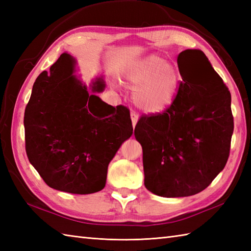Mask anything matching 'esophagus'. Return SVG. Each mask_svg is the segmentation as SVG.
I'll list each match as a JSON object with an SVG mask.
<instances>
[{
    "label": "esophagus",
    "mask_w": 251,
    "mask_h": 251,
    "mask_svg": "<svg viewBox=\"0 0 251 251\" xmlns=\"http://www.w3.org/2000/svg\"><path fill=\"white\" fill-rule=\"evenodd\" d=\"M130 117H131L132 127H134V128H135V126H136L137 122H138V119H139V117H138V114L136 113V112H130Z\"/></svg>",
    "instance_id": "34e87169"
}]
</instances>
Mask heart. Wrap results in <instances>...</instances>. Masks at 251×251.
Instances as JSON below:
<instances>
[{
	"mask_svg": "<svg viewBox=\"0 0 251 251\" xmlns=\"http://www.w3.org/2000/svg\"><path fill=\"white\" fill-rule=\"evenodd\" d=\"M123 81L129 89L135 90L136 104L150 113L169 108L179 88L178 72L158 56L132 63L123 73Z\"/></svg>",
	"mask_w": 251,
	"mask_h": 251,
	"instance_id": "b5f03b06",
	"label": "heart"
}]
</instances>
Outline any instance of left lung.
Here are the masks:
<instances>
[{
	"instance_id": "1",
	"label": "left lung",
	"mask_w": 251,
	"mask_h": 251,
	"mask_svg": "<svg viewBox=\"0 0 251 251\" xmlns=\"http://www.w3.org/2000/svg\"><path fill=\"white\" fill-rule=\"evenodd\" d=\"M177 61L182 82L174 102L135 127L145 185L163 197L205 190L226 166L234 129L230 90L204 52L186 50Z\"/></svg>"
}]
</instances>
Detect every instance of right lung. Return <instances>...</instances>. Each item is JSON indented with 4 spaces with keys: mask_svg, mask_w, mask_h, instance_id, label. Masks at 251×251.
<instances>
[{
    "mask_svg": "<svg viewBox=\"0 0 251 251\" xmlns=\"http://www.w3.org/2000/svg\"><path fill=\"white\" fill-rule=\"evenodd\" d=\"M104 88L102 75L83 83L68 52L36 77L25 110V152L50 188L90 194L105 186L109 164L132 124L128 109L98 97Z\"/></svg>",
    "mask_w": 251,
    "mask_h": 251,
    "instance_id": "right-lung-1",
    "label": "right lung"
}]
</instances>
